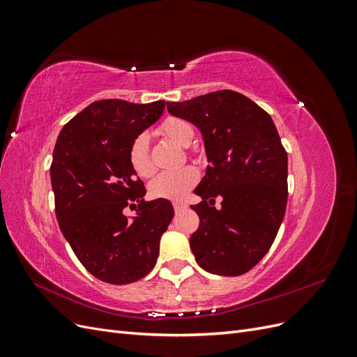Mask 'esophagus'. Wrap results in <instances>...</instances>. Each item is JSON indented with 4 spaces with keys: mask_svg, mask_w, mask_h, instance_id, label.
<instances>
[{
    "mask_svg": "<svg viewBox=\"0 0 357 357\" xmlns=\"http://www.w3.org/2000/svg\"><path fill=\"white\" fill-rule=\"evenodd\" d=\"M172 205H174V210L176 211H181V210H185L186 207H188V205L186 204H183V202H174V204H172Z\"/></svg>",
    "mask_w": 357,
    "mask_h": 357,
    "instance_id": "1",
    "label": "esophagus"
}]
</instances>
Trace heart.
<instances>
[{"label": "heart", "instance_id": "b5f03b06", "mask_svg": "<svg viewBox=\"0 0 357 357\" xmlns=\"http://www.w3.org/2000/svg\"><path fill=\"white\" fill-rule=\"evenodd\" d=\"M160 131L181 146H189L195 137L192 123L180 117H168L162 123ZM128 159L132 169L139 177H150L155 172V165L150 158L149 134L139 132L134 137L128 150ZM199 172L193 167H183L178 169L162 171L149 185V190L155 198L183 199L188 192L197 185Z\"/></svg>", "mask_w": 357, "mask_h": 357}]
</instances>
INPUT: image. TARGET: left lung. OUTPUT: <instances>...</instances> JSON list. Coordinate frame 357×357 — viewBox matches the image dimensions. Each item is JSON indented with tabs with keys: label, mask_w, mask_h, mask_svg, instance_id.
<instances>
[{
	"label": "left lung",
	"mask_w": 357,
	"mask_h": 357,
	"mask_svg": "<svg viewBox=\"0 0 357 357\" xmlns=\"http://www.w3.org/2000/svg\"><path fill=\"white\" fill-rule=\"evenodd\" d=\"M167 109L199 128L210 162L195 189L202 201L190 205L199 215L189 241L193 256L211 274L250 271L273 245L287 204V153L271 116L228 89Z\"/></svg>",
	"instance_id": "8db88e82"
}]
</instances>
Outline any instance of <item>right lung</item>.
Segmentation results:
<instances>
[{
	"label": "right lung",
	"instance_id": "add662e5",
	"mask_svg": "<svg viewBox=\"0 0 357 357\" xmlns=\"http://www.w3.org/2000/svg\"><path fill=\"white\" fill-rule=\"evenodd\" d=\"M164 109L165 101H96L56 139L50 180L59 228L82 265L101 282L128 284L152 271L160 236L174 215L168 199H143L144 185L128 159L134 137ZM135 200L137 215L129 221L123 210Z\"/></svg>",
	"mask_w": 357,
	"mask_h": 357
}]
</instances>
